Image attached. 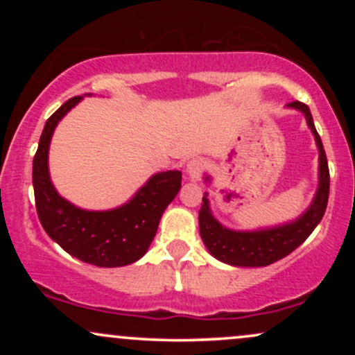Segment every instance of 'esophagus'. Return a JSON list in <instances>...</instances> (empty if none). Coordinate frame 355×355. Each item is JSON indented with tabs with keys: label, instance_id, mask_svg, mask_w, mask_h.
Returning <instances> with one entry per match:
<instances>
[{
	"label": "esophagus",
	"instance_id": "esophagus-1",
	"mask_svg": "<svg viewBox=\"0 0 355 355\" xmlns=\"http://www.w3.org/2000/svg\"><path fill=\"white\" fill-rule=\"evenodd\" d=\"M203 168H205V162H203L202 158H193V160H190L189 164H187V178H189L190 182L200 180Z\"/></svg>",
	"mask_w": 355,
	"mask_h": 355
}]
</instances>
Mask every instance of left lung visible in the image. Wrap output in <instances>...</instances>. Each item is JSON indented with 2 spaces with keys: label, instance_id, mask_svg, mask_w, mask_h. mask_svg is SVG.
Instances as JSON below:
<instances>
[{
  "label": "left lung",
  "instance_id": "1",
  "mask_svg": "<svg viewBox=\"0 0 355 355\" xmlns=\"http://www.w3.org/2000/svg\"><path fill=\"white\" fill-rule=\"evenodd\" d=\"M287 108H294L297 112L304 113L307 126L315 138L317 150H319V187L313 195V200L309 209L292 222L257 230H234L222 225L214 217L210 210L209 193H205L202 198L203 203L200 214H198L200 237L207 250L220 262L234 267L270 266L294 252L300 243H304L305 239L312 234L324 217L329 200V183H331L324 145H322L307 105L300 103V101H292L287 105ZM205 182L210 183V175H205Z\"/></svg>",
  "mask_w": 355,
  "mask_h": 355
}]
</instances>
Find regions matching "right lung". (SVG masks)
<instances>
[{
    "label": "right lung",
    "instance_id": "right-lung-1",
    "mask_svg": "<svg viewBox=\"0 0 355 355\" xmlns=\"http://www.w3.org/2000/svg\"><path fill=\"white\" fill-rule=\"evenodd\" d=\"M81 100L70 98L44 123L33 158L36 211L44 232L71 257L96 267L130 266L148 250L162 215L180 191L182 172L152 175L128 202L112 210H85L61 197L51 182L48 153L56 125Z\"/></svg>",
    "mask_w": 355,
    "mask_h": 355
}]
</instances>
